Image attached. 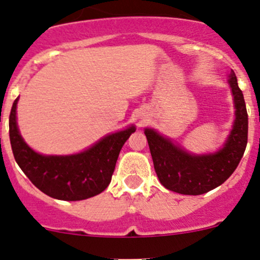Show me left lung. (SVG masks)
I'll return each instance as SVG.
<instances>
[{"label":"left lung","mask_w":260,"mask_h":260,"mask_svg":"<svg viewBox=\"0 0 260 260\" xmlns=\"http://www.w3.org/2000/svg\"><path fill=\"white\" fill-rule=\"evenodd\" d=\"M228 82L236 103V121L224 147L214 154H189L155 131H144L155 173L167 189L179 194H203L225 182L238 167L248 142V113L233 71Z\"/></svg>","instance_id":"8db88e82"}]
</instances>
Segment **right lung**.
Wrapping results in <instances>:
<instances>
[{
    "instance_id": "1",
    "label": "right lung",
    "mask_w": 260,
    "mask_h": 260,
    "mask_svg": "<svg viewBox=\"0 0 260 260\" xmlns=\"http://www.w3.org/2000/svg\"><path fill=\"white\" fill-rule=\"evenodd\" d=\"M16 98L10 113V141L16 162L45 194L61 201H82L108 187L123 144L136 131L129 127L101 139L87 151L73 155H42L22 139L16 122Z\"/></svg>"
}]
</instances>
